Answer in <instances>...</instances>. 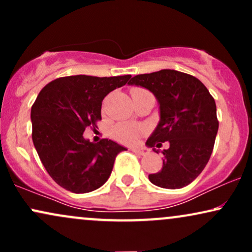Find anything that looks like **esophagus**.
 <instances>
[{"instance_id": "obj_1", "label": "esophagus", "mask_w": 252, "mask_h": 252, "mask_svg": "<svg viewBox=\"0 0 252 252\" xmlns=\"http://www.w3.org/2000/svg\"><path fill=\"white\" fill-rule=\"evenodd\" d=\"M131 150L135 153V154H138V155H147L149 153L148 149L146 148H132Z\"/></svg>"}]
</instances>
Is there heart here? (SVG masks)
Masks as SVG:
<instances>
[{
    "mask_svg": "<svg viewBox=\"0 0 252 252\" xmlns=\"http://www.w3.org/2000/svg\"><path fill=\"white\" fill-rule=\"evenodd\" d=\"M144 91V90L136 89L132 91V94L135 92ZM144 128L141 126H135V124L130 123H121L114 128V136L117 138L118 141L124 143H135L137 142L138 138L143 135Z\"/></svg>",
    "mask_w": 252,
    "mask_h": 252,
    "instance_id": "1",
    "label": "heart"
}]
</instances>
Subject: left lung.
I'll use <instances>...</instances> for the list:
<instances>
[{"label": "left lung", "mask_w": 252, "mask_h": 252, "mask_svg": "<svg viewBox=\"0 0 252 252\" xmlns=\"http://www.w3.org/2000/svg\"><path fill=\"white\" fill-rule=\"evenodd\" d=\"M128 84L149 90L160 105V121L147 146L158 153L155 147L168 142L162 168L149 174L150 182L168 189L187 186L212 154L219 126L215 99L198 78L175 70L138 74Z\"/></svg>", "instance_id": "8db88e82"}]
</instances>
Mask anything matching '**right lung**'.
<instances>
[{"label":"right lung","instance_id":"obj_1","mask_svg":"<svg viewBox=\"0 0 252 252\" xmlns=\"http://www.w3.org/2000/svg\"><path fill=\"white\" fill-rule=\"evenodd\" d=\"M130 77H63L40 91L31 111L32 138L43 167L63 189L89 193L109 179L115 158L126 148L108 138L90 142L83 134L102 120L104 97Z\"/></svg>","mask_w":252,"mask_h":252}]
</instances>
